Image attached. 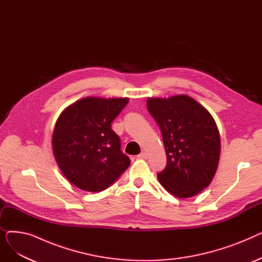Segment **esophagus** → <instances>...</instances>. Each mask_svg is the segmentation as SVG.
<instances>
[{"label":"esophagus","mask_w":262,"mask_h":262,"mask_svg":"<svg viewBox=\"0 0 262 262\" xmlns=\"http://www.w3.org/2000/svg\"><path fill=\"white\" fill-rule=\"evenodd\" d=\"M138 158H140V159H146V158H147V154H146L145 152H142L141 154L138 155Z\"/></svg>","instance_id":"obj_1"}]
</instances>
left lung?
Wrapping results in <instances>:
<instances>
[{
  "instance_id": "1",
  "label": "left lung",
  "mask_w": 262,
  "mask_h": 262,
  "mask_svg": "<svg viewBox=\"0 0 262 262\" xmlns=\"http://www.w3.org/2000/svg\"><path fill=\"white\" fill-rule=\"evenodd\" d=\"M147 110L160 127L167 166L157 174L169 193L194 196L208 187L216 172L221 140L207 109L188 95L148 98Z\"/></svg>"
}]
</instances>
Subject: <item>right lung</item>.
Listing matches in <instances>:
<instances>
[{"mask_svg":"<svg viewBox=\"0 0 262 262\" xmlns=\"http://www.w3.org/2000/svg\"><path fill=\"white\" fill-rule=\"evenodd\" d=\"M128 101L88 96L68 106L57 119L52 136L54 157L77 188L103 191L129 167L119 136L112 129V122Z\"/></svg>","mask_w":262,"mask_h":262,"instance_id":"right-lung-1","label":"right lung"}]
</instances>
